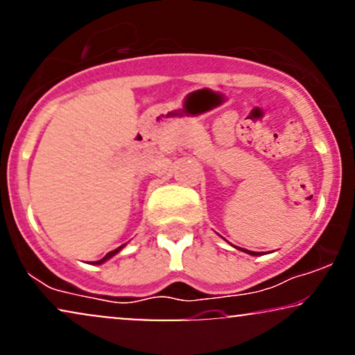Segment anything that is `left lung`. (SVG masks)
I'll use <instances>...</instances> for the list:
<instances>
[{"mask_svg": "<svg viewBox=\"0 0 355 355\" xmlns=\"http://www.w3.org/2000/svg\"><path fill=\"white\" fill-rule=\"evenodd\" d=\"M240 250H242V252H247V253H248V255H253V257L260 255V253H257V252H250V250H245V248H240Z\"/></svg>", "mask_w": 355, "mask_h": 355, "instance_id": "8db88e82", "label": "left lung"}]
</instances>
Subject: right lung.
Returning a JSON list of instances; mask_svg holds the SVG:
<instances>
[{"label": "right lung", "instance_id": "obj_1", "mask_svg": "<svg viewBox=\"0 0 355 355\" xmlns=\"http://www.w3.org/2000/svg\"><path fill=\"white\" fill-rule=\"evenodd\" d=\"M123 247H125V245H121V247H118V248H115V250H113V252H110V253H107V255H105V257L102 258V260L95 261V265H100V263H103V261H107V260H108V258H112L113 255H116V253H118V252H120V250H121V248H123Z\"/></svg>", "mask_w": 355, "mask_h": 355}]
</instances>
